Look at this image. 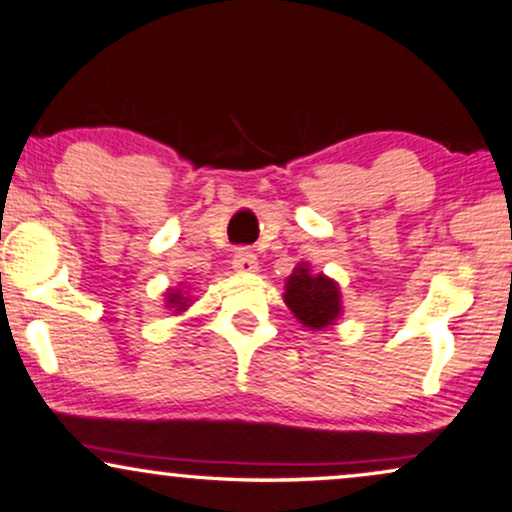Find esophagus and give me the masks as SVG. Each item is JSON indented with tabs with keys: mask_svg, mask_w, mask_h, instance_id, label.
Wrapping results in <instances>:
<instances>
[{
	"mask_svg": "<svg viewBox=\"0 0 512 512\" xmlns=\"http://www.w3.org/2000/svg\"><path fill=\"white\" fill-rule=\"evenodd\" d=\"M234 269L238 271V274H252V271L257 269V257L255 252L248 250V248H238L234 252Z\"/></svg>",
	"mask_w": 512,
	"mask_h": 512,
	"instance_id": "esophagus-1",
	"label": "esophagus"
}]
</instances>
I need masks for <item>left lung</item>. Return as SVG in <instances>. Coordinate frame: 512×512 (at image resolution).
<instances>
[{
    "label": "left lung",
    "mask_w": 512,
    "mask_h": 512,
    "mask_svg": "<svg viewBox=\"0 0 512 512\" xmlns=\"http://www.w3.org/2000/svg\"><path fill=\"white\" fill-rule=\"evenodd\" d=\"M286 304L300 323L321 331L340 316L338 283L323 274H312L300 264L286 283Z\"/></svg>",
    "instance_id": "obj_1"
}]
</instances>
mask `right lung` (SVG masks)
Here are the masks:
<instances>
[{
  "instance_id": "obj_1",
  "label": "right lung",
  "mask_w": 512,
  "mask_h": 512,
  "mask_svg": "<svg viewBox=\"0 0 512 512\" xmlns=\"http://www.w3.org/2000/svg\"><path fill=\"white\" fill-rule=\"evenodd\" d=\"M167 304H170V307H174L177 309V312H181V309H186V297L179 293H167Z\"/></svg>"
}]
</instances>
